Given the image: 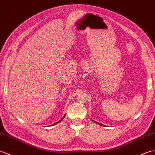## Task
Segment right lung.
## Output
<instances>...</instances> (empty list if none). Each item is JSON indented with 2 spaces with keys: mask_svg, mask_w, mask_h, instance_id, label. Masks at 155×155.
I'll use <instances>...</instances> for the list:
<instances>
[{
  "mask_svg": "<svg viewBox=\"0 0 155 155\" xmlns=\"http://www.w3.org/2000/svg\"><path fill=\"white\" fill-rule=\"evenodd\" d=\"M63 119V118L62 119H61V120H60V121H58V122H57V123H55V124H56V123H59V122H60V121H61V120H62Z\"/></svg>",
  "mask_w": 155,
  "mask_h": 155,
  "instance_id": "obj_1",
  "label": "right lung"
}]
</instances>
